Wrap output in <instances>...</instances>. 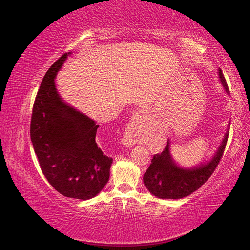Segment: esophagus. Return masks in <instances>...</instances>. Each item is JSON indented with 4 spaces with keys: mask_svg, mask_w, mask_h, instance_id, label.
<instances>
[{
    "mask_svg": "<svg viewBox=\"0 0 250 250\" xmlns=\"http://www.w3.org/2000/svg\"><path fill=\"white\" fill-rule=\"evenodd\" d=\"M143 114V111H138L135 113L134 118H132L129 122L128 126L125 130L124 138H123V144L126 147H132L137 144V135H136V129L137 125L139 123V118Z\"/></svg>",
    "mask_w": 250,
    "mask_h": 250,
    "instance_id": "1",
    "label": "esophagus"
}]
</instances>
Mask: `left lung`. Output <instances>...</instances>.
Segmentation results:
<instances>
[{"label": "left lung", "instance_id": "left-lung-1", "mask_svg": "<svg viewBox=\"0 0 250 250\" xmlns=\"http://www.w3.org/2000/svg\"><path fill=\"white\" fill-rule=\"evenodd\" d=\"M218 78L224 91L229 94L228 86L221 70L218 69ZM229 127L225 132L219 146L213 156L207 162L198 164L193 167H182L175 163L170 151V140H168L164 151L154 155L152 163L143 175V183L153 196L160 199H181L191 195L198 190L219 164L228 140Z\"/></svg>", "mask_w": 250, "mask_h": 250}]
</instances>
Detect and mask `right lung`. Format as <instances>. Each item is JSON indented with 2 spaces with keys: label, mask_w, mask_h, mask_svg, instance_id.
I'll list each match as a JSON object with an SVG mask.
<instances>
[{
  "label": "right lung",
  "mask_w": 250,
  "mask_h": 250,
  "mask_svg": "<svg viewBox=\"0 0 250 250\" xmlns=\"http://www.w3.org/2000/svg\"><path fill=\"white\" fill-rule=\"evenodd\" d=\"M70 54H63L43 77L33 107L31 141L54 189L65 197L88 200L106 186L113 159L97 146L99 125L58 92L54 79Z\"/></svg>",
  "instance_id": "right-lung-1"
}]
</instances>
